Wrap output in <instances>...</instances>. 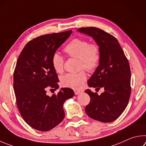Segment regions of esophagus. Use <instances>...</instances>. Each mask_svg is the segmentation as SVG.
<instances>
[{"label":"esophagus","mask_w":146,"mask_h":146,"mask_svg":"<svg viewBox=\"0 0 146 146\" xmlns=\"http://www.w3.org/2000/svg\"><path fill=\"white\" fill-rule=\"evenodd\" d=\"M74 92H75V94L78 95V94H80L81 93V91H78V90H75V91H74Z\"/></svg>","instance_id":"esophagus-1"}]
</instances>
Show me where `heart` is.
Listing matches in <instances>:
<instances>
[{"label": "heart", "mask_w": 146, "mask_h": 146, "mask_svg": "<svg viewBox=\"0 0 146 146\" xmlns=\"http://www.w3.org/2000/svg\"><path fill=\"white\" fill-rule=\"evenodd\" d=\"M64 52L69 56L79 59V69H84L87 71H92L99 65L100 51L98 44L89 43L84 39L75 38L64 48ZM52 64L54 70L58 73L64 70V59L59 53L55 52L52 57ZM85 71L77 73H68L62 76L61 84L63 86L73 89H80L86 80Z\"/></svg>", "instance_id": "heart-1"}]
</instances>
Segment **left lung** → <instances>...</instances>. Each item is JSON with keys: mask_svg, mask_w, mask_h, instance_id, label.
I'll return each instance as SVG.
<instances>
[{"mask_svg": "<svg viewBox=\"0 0 146 146\" xmlns=\"http://www.w3.org/2000/svg\"><path fill=\"white\" fill-rule=\"evenodd\" d=\"M78 31L92 37L100 51L99 65L87 82L90 87L104 89L100 95L85 91L90 102L85 110L89 116L103 123L117 119L125 110L131 94V71L128 60L117 39L97 27L79 28Z\"/></svg>", "mask_w": 146, "mask_h": 146, "instance_id": "obj_1", "label": "left lung"}]
</instances>
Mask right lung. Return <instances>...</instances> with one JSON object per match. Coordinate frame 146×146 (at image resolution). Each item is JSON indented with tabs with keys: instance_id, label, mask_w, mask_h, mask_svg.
I'll use <instances>...</instances> for the list:
<instances>
[{
	"instance_id": "right-lung-1",
	"label": "right lung",
	"mask_w": 146,
	"mask_h": 146,
	"mask_svg": "<svg viewBox=\"0 0 146 146\" xmlns=\"http://www.w3.org/2000/svg\"><path fill=\"white\" fill-rule=\"evenodd\" d=\"M72 31L42 35L29 41L18 58L13 74V88L18 110L26 123L41 131H49L64 118L63 104L74 96L62 88L49 96L48 88H59V78L52 57Z\"/></svg>"
}]
</instances>
